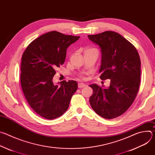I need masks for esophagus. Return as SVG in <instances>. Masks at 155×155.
Returning <instances> with one entry per match:
<instances>
[{"label": "esophagus", "mask_w": 155, "mask_h": 155, "mask_svg": "<svg viewBox=\"0 0 155 155\" xmlns=\"http://www.w3.org/2000/svg\"><path fill=\"white\" fill-rule=\"evenodd\" d=\"M78 86L79 88H82V87H85V86H86V84H83V83H78Z\"/></svg>", "instance_id": "esophagus-1"}]
</instances>
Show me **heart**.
<instances>
[{"label": "heart", "instance_id": "1", "mask_svg": "<svg viewBox=\"0 0 155 155\" xmlns=\"http://www.w3.org/2000/svg\"><path fill=\"white\" fill-rule=\"evenodd\" d=\"M93 50H96L95 49H94V48H87V49H86V50H85V51L84 52H86V51H93Z\"/></svg>", "mask_w": 155, "mask_h": 155}]
</instances>
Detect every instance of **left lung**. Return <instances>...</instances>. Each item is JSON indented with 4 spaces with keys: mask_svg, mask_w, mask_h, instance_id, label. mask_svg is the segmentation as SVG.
Segmentation results:
<instances>
[{
    "mask_svg": "<svg viewBox=\"0 0 155 155\" xmlns=\"http://www.w3.org/2000/svg\"><path fill=\"white\" fill-rule=\"evenodd\" d=\"M87 37L101 48L100 78L110 80L107 88L90 85L93 90L90 103L97 115L113 119L123 114L135 100L140 81V57L134 46L115 32Z\"/></svg>",
    "mask_w": 155,
    "mask_h": 155,
    "instance_id": "obj_1",
    "label": "left lung"
}]
</instances>
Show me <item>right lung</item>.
Wrapping results in <instances>:
<instances>
[{"instance_id": "obj_1", "label": "right lung", "mask_w": 155, "mask_h": 155, "mask_svg": "<svg viewBox=\"0 0 155 155\" xmlns=\"http://www.w3.org/2000/svg\"><path fill=\"white\" fill-rule=\"evenodd\" d=\"M79 36L57 31L43 34L32 41L22 56L21 85L25 96L34 111L41 117L53 120L69 108L78 88L76 81L53 83L56 69L65 61L68 48Z\"/></svg>"}]
</instances>
